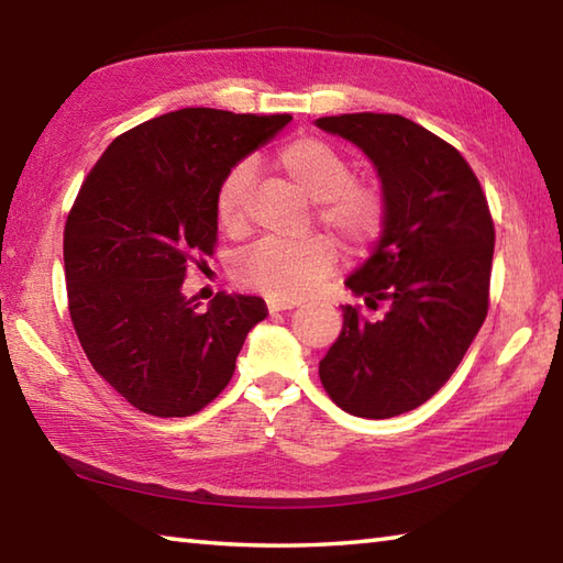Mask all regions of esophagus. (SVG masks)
I'll list each match as a JSON object with an SVG mask.
<instances>
[{
	"label": "esophagus",
	"instance_id": "esophagus-1",
	"mask_svg": "<svg viewBox=\"0 0 563 563\" xmlns=\"http://www.w3.org/2000/svg\"><path fill=\"white\" fill-rule=\"evenodd\" d=\"M300 300H283V298H271L268 300V310L271 312H283V310H292L298 308Z\"/></svg>",
	"mask_w": 563,
	"mask_h": 563
}]
</instances>
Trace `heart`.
Masks as SVG:
<instances>
[{
  "label": "heart",
  "instance_id": "obj_1",
  "mask_svg": "<svg viewBox=\"0 0 563 563\" xmlns=\"http://www.w3.org/2000/svg\"><path fill=\"white\" fill-rule=\"evenodd\" d=\"M273 167L302 199L314 201L322 227L352 249L366 246L384 223L382 194L369 184L350 181L352 167L340 150L320 137H298L275 150ZM251 165H236L217 194L221 229L236 233L246 221ZM334 249L324 239H265L236 263V278L271 298L295 300L312 292L334 268Z\"/></svg>",
  "mask_w": 563,
  "mask_h": 563
}]
</instances>
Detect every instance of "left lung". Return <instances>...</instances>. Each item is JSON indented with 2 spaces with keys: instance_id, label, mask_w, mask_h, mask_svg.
<instances>
[{
  "instance_id": "left-lung-1",
  "label": "left lung",
  "mask_w": 563,
  "mask_h": 563,
  "mask_svg": "<svg viewBox=\"0 0 563 563\" xmlns=\"http://www.w3.org/2000/svg\"><path fill=\"white\" fill-rule=\"evenodd\" d=\"M314 125L360 147L382 181L384 223L369 258L344 280L366 308L344 305L342 334L320 362L342 411L391 418L426 404L463 362L487 314L495 227L467 162L401 115L352 112Z\"/></svg>"
}]
</instances>
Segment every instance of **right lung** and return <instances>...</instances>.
Instances as JSON below:
<instances>
[{
	"label": "right lung",
	"instance_id": "add662e5",
	"mask_svg": "<svg viewBox=\"0 0 563 563\" xmlns=\"http://www.w3.org/2000/svg\"><path fill=\"white\" fill-rule=\"evenodd\" d=\"M290 120L167 112L112 140L80 187L64 233L70 320L93 369L137 411H201L268 314L236 292L199 310L181 285L194 255L213 253L223 177Z\"/></svg>",
	"mask_w": 563,
	"mask_h": 563
}]
</instances>
